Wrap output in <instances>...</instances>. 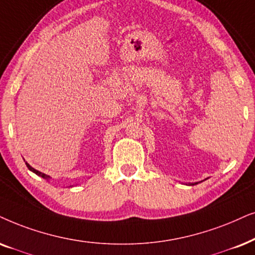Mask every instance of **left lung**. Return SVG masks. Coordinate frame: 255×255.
<instances>
[{
    "instance_id": "left-lung-1",
    "label": "left lung",
    "mask_w": 255,
    "mask_h": 255,
    "mask_svg": "<svg viewBox=\"0 0 255 255\" xmlns=\"http://www.w3.org/2000/svg\"><path fill=\"white\" fill-rule=\"evenodd\" d=\"M193 185H194V184H193Z\"/></svg>"
}]
</instances>
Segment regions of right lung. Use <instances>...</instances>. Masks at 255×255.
Returning <instances> with one entry per match:
<instances>
[{
    "label": "right lung",
    "mask_w": 255,
    "mask_h": 255,
    "mask_svg": "<svg viewBox=\"0 0 255 255\" xmlns=\"http://www.w3.org/2000/svg\"><path fill=\"white\" fill-rule=\"evenodd\" d=\"M25 165H26V167H28V168H29V170H30V171H32V172H34V173H36V174H37V176H39V177H42V178H44V179H49V178H50V177H49V176H48V174H45V173H42V172H39V171H37V170H35V168H34V167H31V166H30V165H29L28 163H25Z\"/></svg>",
    "instance_id": "1"
}]
</instances>
